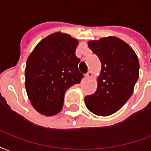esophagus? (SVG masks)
<instances>
[{
    "label": "esophagus",
    "mask_w": 151,
    "mask_h": 151,
    "mask_svg": "<svg viewBox=\"0 0 151 151\" xmlns=\"http://www.w3.org/2000/svg\"><path fill=\"white\" fill-rule=\"evenodd\" d=\"M92 71H88V73L85 75V79H86V80H89V79H90V78L92 77Z\"/></svg>",
    "instance_id": "esophagus-1"
}]
</instances>
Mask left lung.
Returning a JSON list of instances; mask_svg holds the SVG:
<instances>
[{
    "label": "left lung",
    "instance_id": "1",
    "mask_svg": "<svg viewBox=\"0 0 151 151\" xmlns=\"http://www.w3.org/2000/svg\"><path fill=\"white\" fill-rule=\"evenodd\" d=\"M88 45L101 60V71L96 91L86 96L84 102L96 115L109 116L119 110L133 94L139 77L138 58L131 47L114 36L89 41Z\"/></svg>",
    "mask_w": 151,
    "mask_h": 151
}]
</instances>
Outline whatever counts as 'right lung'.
Masks as SVG:
<instances>
[{"mask_svg":"<svg viewBox=\"0 0 151 151\" xmlns=\"http://www.w3.org/2000/svg\"><path fill=\"white\" fill-rule=\"evenodd\" d=\"M79 42L71 35L54 33L40 41L26 66V92L38 113L50 116L62 110L66 91L80 83V59L76 55Z\"/></svg>","mask_w":151,"mask_h":151,"instance_id":"right-lung-1","label":"right lung"}]
</instances>
